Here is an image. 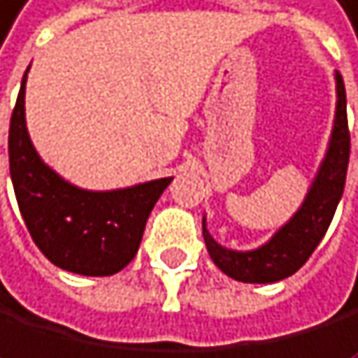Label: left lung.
Instances as JSON below:
<instances>
[{
  "mask_svg": "<svg viewBox=\"0 0 358 358\" xmlns=\"http://www.w3.org/2000/svg\"><path fill=\"white\" fill-rule=\"evenodd\" d=\"M334 82L336 108L325 155L301 207L285 224H280L272 238L256 250H229L214 241V236L207 229V218L203 216L207 252L216 267L229 278L241 280V283H276V280L292 276L305 265L330 227L336 205L343 196L350 160L345 86L338 71H334Z\"/></svg>",
  "mask_w": 358,
  "mask_h": 358,
  "instance_id": "1",
  "label": "left lung"
}]
</instances>
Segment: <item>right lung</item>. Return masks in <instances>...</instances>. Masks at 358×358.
Masks as SVG:
<instances>
[{"instance_id": "add662e5", "label": "right lung", "mask_w": 358, "mask_h": 358, "mask_svg": "<svg viewBox=\"0 0 358 358\" xmlns=\"http://www.w3.org/2000/svg\"><path fill=\"white\" fill-rule=\"evenodd\" d=\"M26 75L8 131L10 180L22 218L50 263L82 276L124 269L144 234L153 205L173 178L108 192L82 189L42 160L26 129Z\"/></svg>"}]
</instances>
